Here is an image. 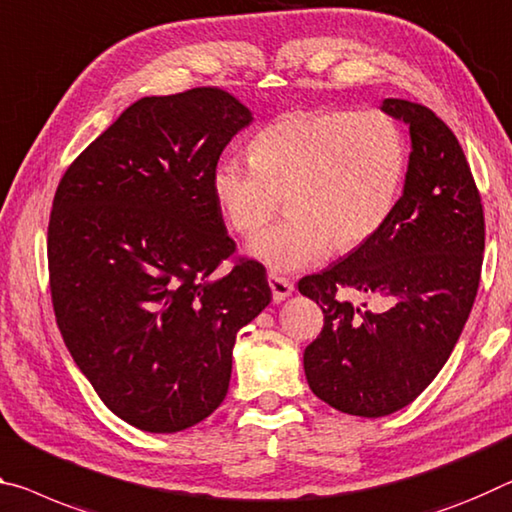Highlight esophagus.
I'll return each mask as SVG.
<instances>
[{
    "mask_svg": "<svg viewBox=\"0 0 512 512\" xmlns=\"http://www.w3.org/2000/svg\"><path fill=\"white\" fill-rule=\"evenodd\" d=\"M269 287L273 291L275 303H280V300H285L287 296H291V291H294V282L282 278V275H278V273H269Z\"/></svg>",
    "mask_w": 512,
    "mask_h": 512,
    "instance_id": "esophagus-1",
    "label": "esophagus"
}]
</instances>
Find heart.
Masks as SVG:
<instances>
[{
    "label": "heart",
    "instance_id": "heart-1",
    "mask_svg": "<svg viewBox=\"0 0 512 512\" xmlns=\"http://www.w3.org/2000/svg\"><path fill=\"white\" fill-rule=\"evenodd\" d=\"M403 175L405 139L389 113L294 111L255 136L250 161H218L212 189L239 234L269 221L285 196L289 216L259 230L248 250L275 271H296L332 246L369 241L392 216Z\"/></svg>",
    "mask_w": 512,
    "mask_h": 512
}]
</instances>
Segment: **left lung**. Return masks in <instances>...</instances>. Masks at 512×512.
I'll use <instances>...</instances> for the list:
<instances>
[{
    "instance_id": "obj_1",
    "label": "left lung",
    "mask_w": 512,
    "mask_h": 512,
    "mask_svg": "<svg viewBox=\"0 0 512 512\" xmlns=\"http://www.w3.org/2000/svg\"><path fill=\"white\" fill-rule=\"evenodd\" d=\"M383 111L410 127L403 196L369 241L298 282L323 310L303 355L307 383L358 417L392 415L433 383L472 312L485 250L481 193L456 134L424 104L389 97ZM342 288L385 297L386 310L353 306Z\"/></svg>"
}]
</instances>
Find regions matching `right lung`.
Listing matches in <instances>:
<instances>
[{
	"label": "right lung",
	"mask_w": 512,
	"mask_h": 512,
	"mask_svg": "<svg viewBox=\"0 0 512 512\" xmlns=\"http://www.w3.org/2000/svg\"><path fill=\"white\" fill-rule=\"evenodd\" d=\"M250 111L216 86L143 97L56 186L47 264L56 326L104 405L177 433L223 403L237 332L271 303L234 257L212 175ZM232 256L230 272L217 266Z\"/></svg>",
	"instance_id": "1"
}]
</instances>
